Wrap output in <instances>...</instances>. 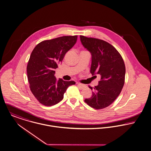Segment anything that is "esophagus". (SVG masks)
Listing matches in <instances>:
<instances>
[{"label": "esophagus", "instance_id": "obj_1", "mask_svg": "<svg viewBox=\"0 0 151 151\" xmlns=\"http://www.w3.org/2000/svg\"><path fill=\"white\" fill-rule=\"evenodd\" d=\"M77 84L80 86V87L81 88H84L86 87V85H84V84H81V83H77Z\"/></svg>", "mask_w": 151, "mask_h": 151}]
</instances>
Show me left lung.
<instances>
[{
  "mask_svg": "<svg viewBox=\"0 0 151 151\" xmlns=\"http://www.w3.org/2000/svg\"><path fill=\"white\" fill-rule=\"evenodd\" d=\"M83 46L92 55L90 73L100 74L101 80L94 88L92 96L84 101L100 109L111 105L120 94L125 83V65L117 50L109 43L96 38L80 36ZM93 90V88L89 86Z\"/></svg>",
  "mask_w": 151,
  "mask_h": 151,
  "instance_id": "left-lung-1",
  "label": "left lung"
}]
</instances>
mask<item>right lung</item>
<instances>
[{"label":"right lung","mask_w":151,"mask_h":151,"mask_svg":"<svg viewBox=\"0 0 151 151\" xmlns=\"http://www.w3.org/2000/svg\"><path fill=\"white\" fill-rule=\"evenodd\" d=\"M77 36H65L44 40L32 51L27 65L30 90L38 101L45 105L57 104L64 98L67 88L76 83L58 81L54 70L62 62L65 53L76 44Z\"/></svg>","instance_id":"1"}]
</instances>
